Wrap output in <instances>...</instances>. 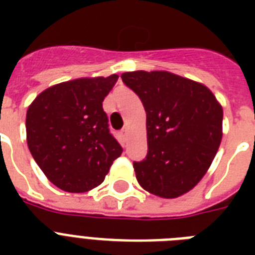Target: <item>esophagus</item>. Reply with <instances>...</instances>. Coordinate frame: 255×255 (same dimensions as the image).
I'll return each instance as SVG.
<instances>
[{
	"mask_svg": "<svg viewBox=\"0 0 255 255\" xmlns=\"http://www.w3.org/2000/svg\"><path fill=\"white\" fill-rule=\"evenodd\" d=\"M120 137H122L123 141H126V139H127V129H126V128H123V129L120 131Z\"/></svg>",
	"mask_w": 255,
	"mask_h": 255,
	"instance_id": "34e87169",
	"label": "esophagus"
}]
</instances>
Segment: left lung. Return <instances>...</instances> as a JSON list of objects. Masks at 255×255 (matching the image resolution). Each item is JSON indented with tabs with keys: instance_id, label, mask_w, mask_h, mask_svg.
<instances>
[{
	"instance_id": "1",
	"label": "left lung",
	"mask_w": 255,
	"mask_h": 255,
	"mask_svg": "<svg viewBox=\"0 0 255 255\" xmlns=\"http://www.w3.org/2000/svg\"><path fill=\"white\" fill-rule=\"evenodd\" d=\"M147 112L148 153L136 178L159 197L189 192L209 169L222 139V107L209 88L168 71L122 74Z\"/></svg>"
}]
</instances>
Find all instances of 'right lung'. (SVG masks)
<instances>
[{
    "label": "right lung",
    "instance_id": "1",
    "mask_svg": "<svg viewBox=\"0 0 255 255\" xmlns=\"http://www.w3.org/2000/svg\"><path fill=\"white\" fill-rule=\"evenodd\" d=\"M118 78L114 74L63 82L41 92L27 108L29 149L59 189L82 193L100 185L122 155L103 110Z\"/></svg>",
    "mask_w": 255,
    "mask_h": 255
}]
</instances>
